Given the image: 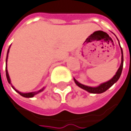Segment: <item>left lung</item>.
Wrapping results in <instances>:
<instances>
[{"label":"left lung","mask_w":131,"mask_h":131,"mask_svg":"<svg viewBox=\"0 0 131 131\" xmlns=\"http://www.w3.org/2000/svg\"><path fill=\"white\" fill-rule=\"evenodd\" d=\"M118 40V39H117ZM119 42V41H118ZM120 44V42H119ZM120 47H121V45H120ZM121 53H122V56H121V64L120 66V68H118L117 71L116 72L115 75L113 76V78L107 81V82H104L103 84H101L100 86H96V87H92V86H85L84 84H80L79 82H78L74 78V81L76 84L79 86L80 88L83 89L84 90L87 91L89 93H92V94H101V93H103L105 91H107L109 88H110L113 84L115 83H116L117 81H118V79H120L121 77V73H122V70H123V50L121 48Z\"/></svg>","instance_id":"8db88e82"}]
</instances>
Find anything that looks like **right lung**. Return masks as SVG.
I'll list each match as a JSON object with an SVG mask.
<instances>
[{
  "instance_id": "obj_1",
  "label": "right lung",
  "mask_w": 131,
  "mask_h": 131,
  "mask_svg": "<svg viewBox=\"0 0 131 131\" xmlns=\"http://www.w3.org/2000/svg\"><path fill=\"white\" fill-rule=\"evenodd\" d=\"M9 48H10V47H9ZM9 48H8V52H7V56H6V78H7V80H8V82L9 83V84H10V77H9V75H8V70H7V59H8V52H9ZM11 86L13 87V89H14L16 92H17L21 95V96H24V97H27V98H31V97H33V96H35V94H38V93H39V92H42L43 89H44V88H42V89H40L39 91H38V92H29V93H22V92H18V90H16V89L11 85Z\"/></svg>"
}]
</instances>
